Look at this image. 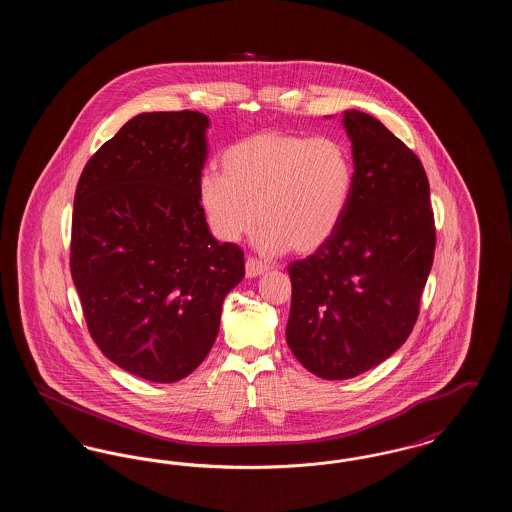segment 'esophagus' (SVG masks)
I'll use <instances>...</instances> for the list:
<instances>
[{"instance_id": "34e87169", "label": "esophagus", "mask_w": 512, "mask_h": 512, "mask_svg": "<svg viewBox=\"0 0 512 512\" xmlns=\"http://www.w3.org/2000/svg\"><path fill=\"white\" fill-rule=\"evenodd\" d=\"M267 263H263V261H259V259H255V257H249L247 261H245V274H247V278H253V276H261L263 272H267L268 270Z\"/></svg>"}]
</instances>
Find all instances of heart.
<instances>
[{"mask_svg":"<svg viewBox=\"0 0 512 512\" xmlns=\"http://www.w3.org/2000/svg\"><path fill=\"white\" fill-rule=\"evenodd\" d=\"M220 171L199 182L213 234L238 242L259 219V245L270 253L322 249L338 232L355 186L353 157L340 140L278 130L228 147Z\"/></svg>","mask_w":512,"mask_h":512,"instance_id":"1","label":"heart"}]
</instances>
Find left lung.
I'll use <instances>...</instances> for the list:
<instances>
[{
  "mask_svg": "<svg viewBox=\"0 0 512 512\" xmlns=\"http://www.w3.org/2000/svg\"><path fill=\"white\" fill-rule=\"evenodd\" d=\"M355 186L338 232L288 265L286 341L324 380H347L386 361L420 311L436 251L428 176L409 147L370 115L347 111Z\"/></svg>",
  "mask_w": 512,
  "mask_h": 512,
  "instance_id": "8db88e82",
  "label": "left lung"
}]
</instances>
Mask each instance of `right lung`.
Here are the masks:
<instances>
[{
	"instance_id": "right-lung-1",
	"label": "right lung",
	"mask_w": 512,
	"mask_h": 512,
	"mask_svg": "<svg viewBox=\"0 0 512 512\" xmlns=\"http://www.w3.org/2000/svg\"><path fill=\"white\" fill-rule=\"evenodd\" d=\"M209 119L142 113L90 157L78 178L71 274L92 340L122 370L171 384L217 340L244 251L219 244L199 203Z\"/></svg>"
}]
</instances>
